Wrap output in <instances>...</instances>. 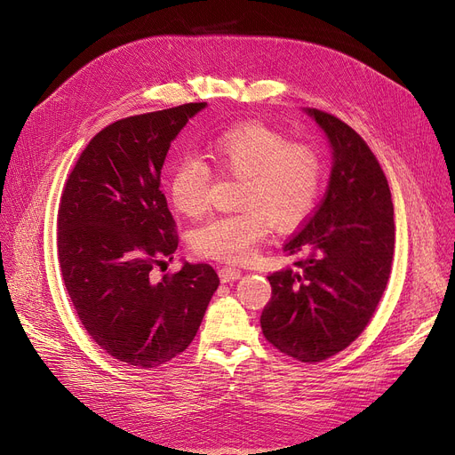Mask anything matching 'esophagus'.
I'll return each mask as SVG.
<instances>
[{
    "instance_id": "1",
    "label": "esophagus",
    "mask_w": 455,
    "mask_h": 455,
    "mask_svg": "<svg viewBox=\"0 0 455 455\" xmlns=\"http://www.w3.org/2000/svg\"><path fill=\"white\" fill-rule=\"evenodd\" d=\"M220 278L223 283H230V282H235L241 278V270L235 268V267H225L220 270Z\"/></svg>"
}]
</instances>
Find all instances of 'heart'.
I'll use <instances>...</instances> for the list:
<instances>
[{
	"label": "heart",
	"mask_w": 455,
	"mask_h": 455,
	"mask_svg": "<svg viewBox=\"0 0 455 455\" xmlns=\"http://www.w3.org/2000/svg\"><path fill=\"white\" fill-rule=\"evenodd\" d=\"M208 157L225 173L241 179V212L216 216L192 232V249L212 259L243 263L265 239L270 221L294 227L313 210L322 187V159L304 144L263 124L247 123L221 133ZM212 173L194 157L179 159L168 175V196L177 212L196 218L206 210Z\"/></svg>",
	"instance_id": "1"
}]
</instances>
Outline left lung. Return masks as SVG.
<instances>
[{
  "label": "left lung",
  "instance_id": "8db88e82",
  "mask_svg": "<svg viewBox=\"0 0 455 455\" xmlns=\"http://www.w3.org/2000/svg\"><path fill=\"white\" fill-rule=\"evenodd\" d=\"M325 133L332 166L311 220L283 247L296 268L268 276L261 313L265 339L301 362L346 349L371 320L384 294L395 223L386 175L370 146L340 118L304 109Z\"/></svg>",
  "mask_w": 455,
  "mask_h": 455
}]
</instances>
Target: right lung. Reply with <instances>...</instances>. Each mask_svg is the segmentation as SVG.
<instances>
[{
	"label": "right lung",
	"instance_id": "add662e5",
	"mask_svg": "<svg viewBox=\"0 0 455 455\" xmlns=\"http://www.w3.org/2000/svg\"><path fill=\"white\" fill-rule=\"evenodd\" d=\"M206 108L192 102L128 116L82 151L58 208V263L75 311L108 355L157 368L194 340L220 278L208 263H183L151 278L177 249L161 192L172 140Z\"/></svg>",
	"mask_w": 455,
	"mask_h": 455
}]
</instances>
